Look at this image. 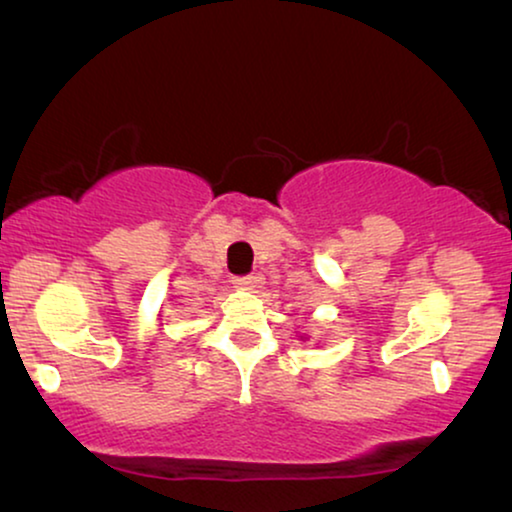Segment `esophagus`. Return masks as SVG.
Returning <instances> with one entry per match:
<instances>
[{
    "label": "esophagus",
    "mask_w": 512,
    "mask_h": 512,
    "mask_svg": "<svg viewBox=\"0 0 512 512\" xmlns=\"http://www.w3.org/2000/svg\"><path fill=\"white\" fill-rule=\"evenodd\" d=\"M258 277L256 275H244V277H235V280H232V284H235L237 289H247V291H254L256 287H258Z\"/></svg>",
    "instance_id": "obj_1"
}]
</instances>
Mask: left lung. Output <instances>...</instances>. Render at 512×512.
Segmentation results:
<instances>
[{
    "instance_id": "left-lung-1",
    "label": "left lung",
    "mask_w": 512,
    "mask_h": 512,
    "mask_svg": "<svg viewBox=\"0 0 512 512\" xmlns=\"http://www.w3.org/2000/svg\"><path fill=\"white\" fill-rule=\"evenodd\" d=\"M301 338H303V341H305V336H301Z\"/></svg>"
}]
</instances>
